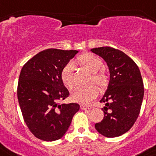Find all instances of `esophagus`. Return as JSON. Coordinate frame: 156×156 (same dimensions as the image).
<instances>
[{"instance_id":"34e87169","label":"esophagus","mask_w":156,"mask_h":156,"mask_svg":"<svg viewBox=\"0 0 156 156\" xmlns=\"http://www.w3.org/2000/svg\"><path fill=\"white\" fill-rule=\"evenodd\" d=\"M80 108H81V109H82V110H89V109H91L92 107L86 106V105H84V104H81Z\"/></svg>"}]
</instances>
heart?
<instances>
[{
    "label": "heart",
    "mask_w": 156,
    "mask_h": 156,
    "mask_svg": "<svg viewBox=\"0 0 156 156\" xmlns=\"http://www.w3.org/2000/svg\"><path fill=\"white\" fill-rule=\"evenodd\" d=\"M78 63L92 73L90 83L94 82L100 87L104 88L108 82V76L101 67L103 61L93 54L83 53L78 58ZM74 65L72 62H68L63 66L60 72L62 82L69 89H72L74 86ZM99 94V89L94 85L87 87L78 88L71 94V98L75 102L86 104L93 101Z\"/></svg>",
    "instance_id": "1"
}]
</instances>
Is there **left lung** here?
I'll return each instance as SVG.
<instances>
[{"mask_svg":"<svg viewBox=\"0 0 156 156\" xmlns=\"http://www.w3.org/2000/svg\"><path fill=\"white\" fill-rule=\"evenodd\" d=\"M107 63L110 71L108 89L100 102L104 117L95 128L106 137H116L129 131L140 114L144 84L137 65L126 54L112 47L92 48Z\"/></svg>","mask_w":156,"mask_h":156,"instance_id":"8db88e82","label":"left lung"}]
</instances>
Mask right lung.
Wrapping results in <instances>:
<instances>
[{"instance_id": "1", "label": "right lung", "mask_w": 156, "mask_h": 156, "mask_svg": "<svg viewBox=\"0 0 156 156\" xmlns=\"http://www.w3.org/2000/svg\"><path fill=\"white\" fill-rule=\"evenodd\" d=\"M78 52L48 48L35 55L22 68L17 88L19 104L24 122L38 139H60L79 110L78 104L59 103L69 96L60 78L61 70Z\"/></svg>"}]
</instances>
